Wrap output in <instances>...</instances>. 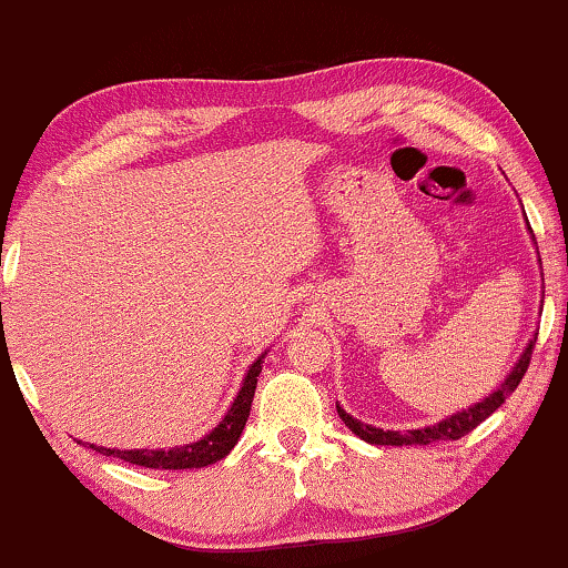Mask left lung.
I'll return each mask as SVG.
<instances>
[{
	"label": "left lung",
	"mask_w": 568,
	"mask_h": 568,
	"mask_svg": "<svg viewBox=\"0 0 568 568\" xmlns=\"http://www.w3.org/2000/svg\"><path fill=\"white\" fill-rule=\"evenodd\" d=\"M531 349H535V342H529L527 349H524V353H521L519 363H516L514 371H510V374L506 376V382H503L500 387L493 392V395H487L481 403H474L471 408L453 413L450 418H443V422H439V424L422 426V429L392 432V429H376V426L358 422V418L349 416V413L345 408H339V405H337V413H339V418H342V422H345V426H347L349 432H355L361 439H366V443H371V445L403 447V445H432V443H447V439H460V437H464V434L477 429V426L485 422V418L493 416V413L498 410L503 403H506V397L510 395V392L519 387V382L524 379V374H527Z\"/></svg>",
	"instance_id": "left-lung-1"
}]
</instances>
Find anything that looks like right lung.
I'll return each instance as SVG.
<instances>
[{
    "label": "right lung",
    "mask_w": 568,
    "mask_h": 568,
    "mask_svg": "<svg viewBox=\"0 0 568 568\" xmlns=\"http://www.w3.org/2000/svg\"><path fill=\"white\" fill-rule=\"evenodd\" d=\"M263 358L261 355L255 363H252L247 376H244L240 395L234 397L231 408L223 422L215 426L213 432L205 434V437L197 439V443H189L184 447H171V450H115V447H94L97 453L102 455H113V458H121L125 464L134 466H144V468H171V471H181V468H205L215 460L226 458L231 453V447L236 445V439L242 437L244 424L250 418V408H252V397H255V387H257V376L263 371Z\"/></svg>",
    "instance_id": "obj_1"
}]
</instances>
